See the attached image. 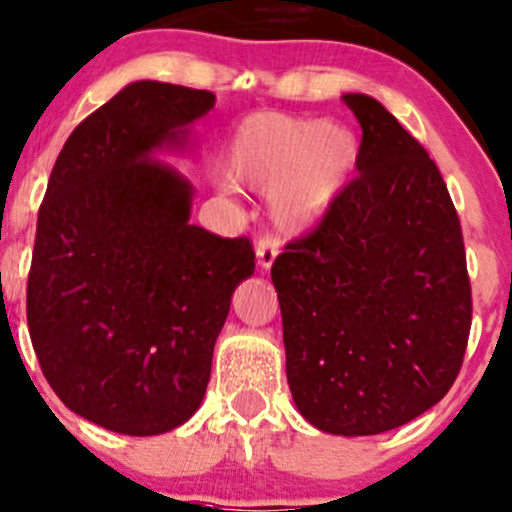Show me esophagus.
I'll return each instance as SVG.
<instances>
[{
    "label": "esophagus",
    "instance_id": "1",
    "mask_svg": "<svg viewBox=\"0 0 512 512\" xmlns=\"http://www.w3.org/2000/svg\"><path fill=\"white\" fill-rule=\"evenodd\" d=\"M278 251H280V239L278 237H273V234H263V237H258V242H256L258 266L268 270L270 266H273Z\"/></svg>",
    "mask_w": 512,
    "mask_h": 512
}]
</instances>
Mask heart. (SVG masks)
<instances>
[{"label": "heart", "instance_id": "1", "mask_svg": "<svg viewBox=\"0 0 512 512\" xmlns=\"http://www.w3.org/2000/svg\"><path fill=\"white\" fill-rule=\"evenodd\" d=\"M357 143L350 129L280 112L246 117L230 141L234 179L256 189H273L270 208L285 230H302L350 174Z\"/></svg>", "mask_w": 512, "mask_h": 512}]
</instances>
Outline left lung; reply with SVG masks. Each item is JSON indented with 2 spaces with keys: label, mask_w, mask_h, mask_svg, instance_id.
Masks as SVG:
<instances>
[{
  "label": "left lung",
  "mask_w": 512,
  "mask_h": 512,
  "mask_svg": "<svg viewBox=\"0 0 512 512\" xmlns=\"http://www.w3.org/2000/svg\"><path fill=\"white\" fill-rule=\"evenodd\" d=\"M342 102L362 126L359 174L270 275L299 412L328 434L374 436L412 422L455 383L472 287L436 162L378 100Z\"/></svg>",
  "instance_id": "obj_1"
}]
</instances>
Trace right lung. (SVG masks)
Here are the masks:
<instances>
[{"instance_id": "1", "label": "right lung", "mask_w": 512, "mask_h": 512, "mask_svg": "<svg viewBox=\"0 0 512 512\" xmlns=\"http://www.w3.org/2000/svg\"><path fill=\"white\" fill-rule=\"evenodd\" d=\"M213 105L210 90L131 83L71 131L40 203L30 342L57 398L117 434H165L198 410L254 273L249 239L189 225V179L153 155Z\"/></svg>"}]
</instances>
